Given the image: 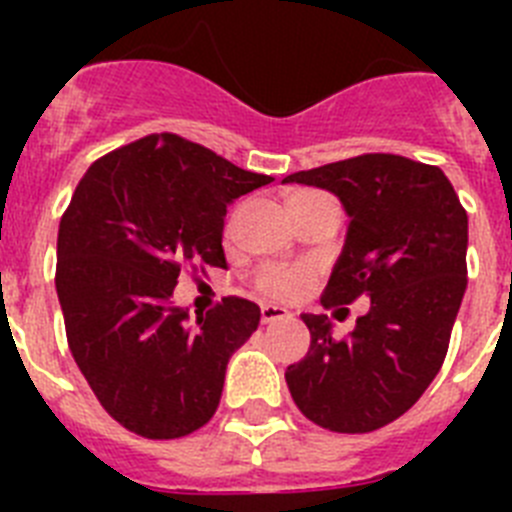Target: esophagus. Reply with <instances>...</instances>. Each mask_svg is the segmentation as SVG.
<instances>
[{
  "label": "esophagus",
  "mask_w": 512,
  "mask_h": 512,
  "mask_svg": "<svg viewBox=\"0 0 512 512\" xmlns=\"http://www.w3.org/2000/svg\"><path fill=\"white\" fill-rule=\"evenodd\" d=\"M289 318V310L277 305H261V323H277V320Z\"/></svg>",
  "instance_id": "esophagus-1"
}]
</instances>
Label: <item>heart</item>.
Listing matches in <instances>:
<instances>
[{"mask_svg":"<svg viewBox=\"0 0 512 512\" xmlns=\"http://www.w3.org/2000/svg\"><path fill=\"white\" fill-rule=\"evenodd\" d=\"M312 194V192H297ZM312 284V269L300 264H269L261 266L256 274V289L261 295L274 297V300H295V297L305 295L307 287Z\"/></svg>","mask_w":512,"mask_h":512,"instance_id":"b5f03b06","label":"heart"}]
</instances>
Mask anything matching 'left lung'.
Returning <instances> with one entry per match:
<instances>
[{"label": "left lung", "mask_w": 512, "mask_h": 512, "mask_svg": "<svg viewBox=\"0 0 512 512\" xmlns=\"http://www.w3.org/2000/svg\"><path fill=\"white\" fill-rule=\"evenodd\" d=\"M343 202L346 246L323 307L369 297L346 338L328 315L305 312L310 351L284 379L307 420L336 433H369L408 413L441 369L467 289V210L438 166L364 153L289 174Z\"/></svg>", "instance_id": "8db88e82"}]
</instances>
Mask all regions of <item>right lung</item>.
<instances>
[{
    "label": "right lung",
    "instance_id": "add662e5",
    "mask_svg": "<svg viewBox=\"0 0 512 512\" xmlns=\"http://www.w3.org/2000/svg\"><path fill=\"white\" fill-rule=\"evenodd\" d=\"M269 182L176 133L115 148L81 176L58 225L56 292L74 361L122 428L166 441L215 415L261 310L223 297L189 320L171 295L184 266H228V205Z\"/></svg>",
    "mask_w": 512,
    "mask_h": 512
}]
</instances>
